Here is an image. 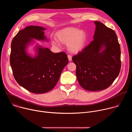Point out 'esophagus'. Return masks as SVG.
Masks as SVG:
<instances>
[{"instance_id": "34e87169", "label": "esophagus", "mask_w": 132, "mask_h": 132, "mask_svg": "<svg viewBox=\"0 0 132 132\" xmlns=\"http://www.w3.org/2000/svg\"><path fill=\"white\" fill-rule=\"evenodd\" d=\"M68 59L69 61H71L72 60V56L70 55H68Z\"/></svg>"}]
</instances>
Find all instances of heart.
Instances as JSON below:
<instances>
[{
  "label": "heart",
  "mask_w": 132,
  "mask_h": 132,
  "mask_svg": "<svg viewBox=\"0 0 132 132\" xmlns=\"http://www.w3.org/2000/svg\"><path fill=\"white\" fill-rule=\"evenodd\" d=\"M55 37L58 42L67 44V48L70 52L77 53L84 48L87 35L84 30H78L75 27H68L56 33ZM52 44L55 46L59 45L57 41H53Z\"/></svg>",
  "instance_id": "b5f03b06"
}]
</instances>
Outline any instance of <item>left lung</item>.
Listing matches in <instances>:
<instances>
[{
  "mask_svg": "<svg viewBox=\"0 0 132 132\" xmlns=\"http://www.w3.org/2000/svg\"><path fill=\"white\" fill-rule=\"evenodd\" d=\"M93 40L72 60L76 65V76L84 89L97 91L110 86L120 73L121 49L114 30L95 21ZM103 47L102 51L101 50Z\"/></svg>",
  "mask_w": 132,
  "mask_h": 132,
  "instance_id": "1",
  "label": "left lung"
}]
</instances>
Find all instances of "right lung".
Returning <instances> with one entry per match:
<instances>
[{
	"instance_id": "obj_1",
	"label": "right lung",
	"mask_w": 132,
	"mask_h": 132,
	"mask_svg": "<svg viewBox=\"0 0 132 132\" xmlns=\"http://www.w3.org/2000/svg\"><path fill=\"white\" fill-rule=\"evenodd\" d=\"M45 30L39 26H28L18 32L11 44L10 63L14 79L24 89L37 94L53 89L68 63L64 52L54 53L48 48L39 46L36 48L37 55L34 57L26 53L32 39H46Z\"/></svg>"
}]
</instances>
